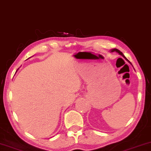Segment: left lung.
<instances>
[{"mask_svg":"<svg viewBox=\"0 0 151 151\" xmlns=\"http://www.w3.org/2000/svg\"><path fill=\"white\" fill-rule=\"evenodd\" d=\"M111 52H118V53H119V54H120V55H121V56H123V57L124 58H125V59L127 60H128L127 59V58L125 57V56H124V55H123V53H122V52H121V51H120V50H118V49H116V48H114V49H113V50H112V51H111ZM129 61V60H128ZM130 63V62H129Z\"/></svg>","mask_w":151,"mask_h":151,"instance_id":"left-lung-1","label":"left lung"}]
</instances>
